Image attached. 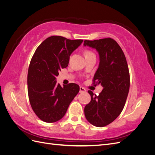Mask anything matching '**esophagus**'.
<instances>
[{
	"label": "esophagus",
	"instance_id": "esophagus-1",
	"mask_svg": "<svg viewBox=\"0 0 155 155\" xmlns=\"http://www.w3.org/2000/svg\"><path fill=\"white\" fill-rule=\"evenodd\" d=\"M86 92V89L85 88L82 87H79V92L83 93V92Z\"/></svg>",
	"mask_w": 155,
	"mask_h": 155
}]
</instances>
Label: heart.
<instances>
[{
	"instance_id": "1",
	"label": "heart",
	"mask_w": 155,
	"mask_h": 155,
	"mask_svg": "<svg viewBox=\"0 0 155 155\" xmlns=\"http://www.w3.org/2000/svg\"><path fill=\"white\" fill-rule=\"evenodd\" d=\"M91 54H94L92 51H87L85 52V55H91Z\"/></svg>"
}]
</instances>
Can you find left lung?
I'll return each instance as SVG.
<instances>
[{"instance_id": "8db88e82", "label": "left lung", "mask_w": 155, "mask_h": 155, "mask_svg": "<svg viewBox=\"0 0 155 155\" xmlns=\"http://www.w3.org/2000/svg\"><path fill=\"white\" fill-rule=\"evenodd\" d=\"M83 45L96 49L99 54L100 64L93 83L104 87L98 96L88 91L91 100L84 112L92 125L105 127L116 119L125 104L130 87L127 63L121 47L111 38L85 40Z\"/></svg>"}]
</instances>
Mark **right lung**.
<instances>
[{
  "mask_svg": "<svg viewBox=\"0 0 155 155\" xmlns=\"http://www.w3.org/2000/svg\"><path fill=\"white\" fill-rule=\"evenodd\" d=\"M82 43V39L51 36L37 47L33 55L28 72V93L33 110L45 122L61 119L79 91L76 83L62 87L55 78L61 69L68 67L70 55Z\"/></svg>",
  "mask_w": 155,
  "mask_h": 155,
  "instance_id": "1",
  "label": "right lung"
}]
</instances>
